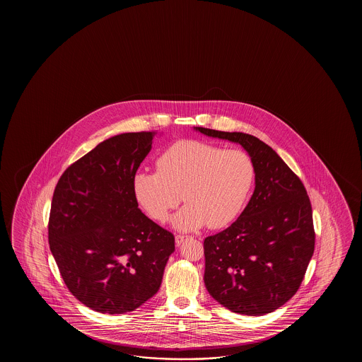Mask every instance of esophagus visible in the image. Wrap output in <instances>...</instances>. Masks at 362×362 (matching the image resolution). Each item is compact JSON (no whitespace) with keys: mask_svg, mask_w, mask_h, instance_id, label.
Masks as SVG:
<instances>
[{"mask_svg":"<svg viewBox=\"0 0 362 362\" xmlns=\"http://www.w3.org/2000/svg\"><path fill=\"white\" fill-rule=\"evenodd\" d=\"M189 238V237H185V235H176V245L180 246V245H182L186 239Z\"/></svg>","mask_w":362,"mask_h":362,"instance_id":"1","label":"esophagus"}]
</instances>
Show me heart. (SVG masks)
<instances>
[{
	"mask_svg": "<svg viewBox=\"0 0 362 362\" xmlns=\"http://www.w3.org/2000/svg\"><path fill=\"white\" fill-rule=\"evenodd\" d=\"M156 170L134 175V197L160 223L184 199L187 204L172 220L182 231L206 223L211 229L230 225L246 206L255 182L254 162L246 151L197 139L178 141L163 151Z\"/></svg>",
	"mask_w": 362,
	"mask_h": 362,
	"instance_id": "1",
	"label": "heart"
}]
</instances>
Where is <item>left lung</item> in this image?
<instances>
[{
    "mask_svg": "<svg viewBox=\"0 0 362 362\" xmlns=\"http://www.w3.org/2000/svg\"><path fill=\"white\" fill-rule=\"evenodd\" d=\"M212 139L238 144L255 165V190L237 221L204 239V285L234 313L262 315L290 300L315 251L307 190L267 144L242 132L194 127Z\"/></svg>",
    "mask_w": 362,
    "mask_h": 362,
    "instance_id": "8db88e82",
    "label": "left lung"
}]
</instances>
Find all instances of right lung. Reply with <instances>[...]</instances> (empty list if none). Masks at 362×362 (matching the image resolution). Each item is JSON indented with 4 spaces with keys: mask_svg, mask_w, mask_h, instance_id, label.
<instances>
[{
    "mask_svg": "<svg viewBox=\"0 0 362 362\" xmlns=\"http://www.w3.org/2000/svg\"><path fill=\"white\" fill-rule=\"evenodd\" d=\"M155 132L123 133L71 164L55 186L49 245L69 293L100 313L132 312L158 293L173 234L141 212L133 177Z\"/></svg>",
    "mask_w": 362,
    "mask_h": 362,
    "instance_id": "right-lung-1",
    "label": "right lung"
}]
</instances>
